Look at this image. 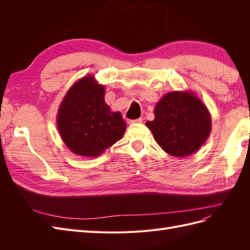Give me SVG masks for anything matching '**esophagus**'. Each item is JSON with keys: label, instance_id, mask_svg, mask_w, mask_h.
Here are the masks:
<instances>
[{"label": "esophagus", "instance_id": "1", "mask_svg": "<svg viewBox=\"0 0 250 250\" xmlns=\"http://www.w3.org/2000/svg\"><path fill=\"white\" fill-rule=\"evenodd\" d=\"M143 119L139 118L137 120H128V124H134V123H142Z\"/></svg>", "mask_w": 250, "mask_h": 250}]
</instances>
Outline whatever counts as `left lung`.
<instances>
[{"label": "left lung", "mask_w": 250, "mask_h": 250, "mask_svg": "<svg viewBox=\"0 0 250 250\" xmlns=\"http://www.w3.org/2000/svg\"><path fill=\"white\" fill-rule=\"evenodd\" d=\"M146 126L165 152L185 157L206 143L211 118L206 104L192 90H174L157 102L154 120L146 122Z\"/></svg>", "instance_id": "8db88e82"}]
</instances>
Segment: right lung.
Here are the masks:
<instances>
[{
  "mask_svg": "<svg viewBox=\"0 0 250 250\" xmlns=\"http://www.w3.org/2000/svg\"><path fill=\"white\" fill-rule=\"evenodd\" d=\"M104 96L105 86L87 75L75 82L63 97L56 123L60 137L73 153L97 157L124 135L122 115L110 110Z\"/></svg>",
  "mask_w": 250,
  "mask_h": 250,
  "instance_id": "1",
  "label": "right lung"
}]
</instances>
